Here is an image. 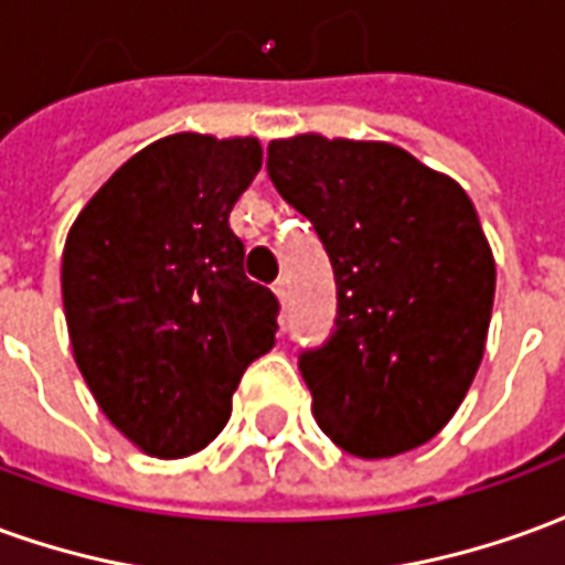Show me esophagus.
<instances>
[{
    "mask_svg": "<svg viewBox=\"0 0 565 565\" xmlns=\"http://www.w3.org/2000/svg\"><path fill=\"white\" fill-rule=\"evenodd\" d=\"M275 296H278L281 302L290 299V281H287V278H278V281H275Z\"/></svg>",
    "mask_w": 565,
    "mask_h": 565,
    "instance_id": "obj_1",
    "label": "esophagus"
}]
</instances>
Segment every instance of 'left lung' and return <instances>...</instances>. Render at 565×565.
Here are the masks:
<instances>
[{
    "label": "left lung",
    "instance_id": "obj_1",
    "mask_svg": "<svg viewBox=\"0 0 565 565\" xmlns=\"http://www.w3.org/2000/svg\"><path fill=\"white\" fill-rule=\"evenodd\" d=\"M266 169L335 271V330L299 356L315 420L363 460L424 445L484 356L497 263L472 199L387 141L275 139Z\"/></svg>",
    "mask_w": 565,
    "mask_h": 565
}]
</instances>
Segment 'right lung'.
Masks as SVG:
<instances>
[{
	"instance_id": "right-lung-1",
	"label": "right lung",
	"mask_w": 565,
	"mask_h": 565,
	"mask_svg": "<svg viewBox=\"0 0 565 565\" xmlns=\"http://www.w3.org/2000/svg\"><path fill=\"white\" fill-rule=\"evenodd\" d=\"M259 166L257 139L166 136L129 157L68 230L75 363L105 417L150 457L214 441L245 369L275 344L281 306L247 278L230 230Z\"/></svg>"
}]
</instances>
